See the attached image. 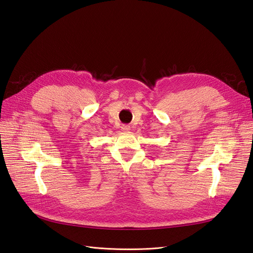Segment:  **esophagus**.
<instances>
[{
  "label": "esophagus",
  "mask_w": 253,
  "mask_h": 253,
  "mask_svg": "<svg viewBox=\"0 0 253 253\" xmlns=\"http://www.w3.org/2000/svg\"><path fill=\"white\" fill-rule=\"evenodd\" d=\"M121 129H122V131H124V132H127V131H129V126H121Z\"/></svg>",
  "instance_id": "34e87169"
}]
</instances>
